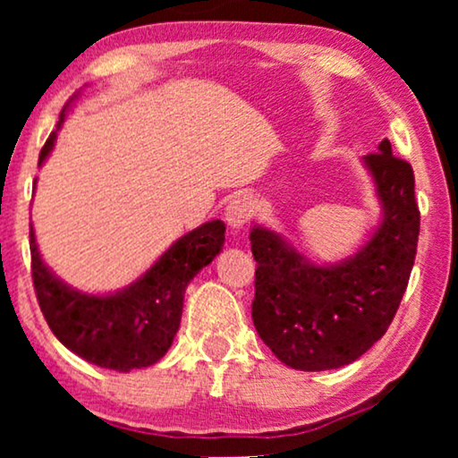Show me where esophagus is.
<instances>
[{
  "label": "esophagus",
  "instance_id": "esophagus-1",
  "mask_svg": "<svg viewBox=\"0 0 458 458\" xmlns=\"http://www.w3.org/2000/svg\"><path fill=\"white\" fill-rule=\"evenodd\" d=\"M252 216V199L243 193H237L227 202V208H225V221L233 231L243 229V225L250 221Z\"/></svg>",
  "mask_w": 458,
  "mask_h": 458
}]
</instances>
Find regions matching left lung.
Returning <instances> with one entry per match:
<instances>
[{
	"label": "left lung",
	"instance_id": "1",
	"mask_svg": "<svg viewBox=\"0 0 458 458\" xmlns=\"http://www.w3.org/2000/svg\"><path fill=\"white\" fill-rule=\"evenodd\" d=\"M362 156L381 204V221L359 252L317 265L277 231L254 225L252 318L260 340L300 371H329L360 359L390 327L415 265L419 206L409 162L390 141Z\"/></svg>",
	"mask_w": 458,
	"mask_h": 458
}]
</instances>
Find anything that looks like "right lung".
Masks as SVG:
<instances>
[{"mask_svg":"<svg viewBox=\"0 0 458 458\" xmlns=\"http://www.w3.org/2000/svg\"><path fill=\"white\" fill-rule=\"evenodd\" d=\"M66 108L41 149L39 166L52 154ZM29 237L37 300L54 335L91 365L129 373L168 352L179 331L187 285L223 250L225 223L216 218L179 237L141 277L112 293H85L66 285L43 262L33 227Z\"/></svg>","mask_w":458,"mask_h":458,"instance_id":"1","label":"right lung"}]
</instances>
